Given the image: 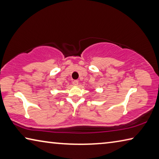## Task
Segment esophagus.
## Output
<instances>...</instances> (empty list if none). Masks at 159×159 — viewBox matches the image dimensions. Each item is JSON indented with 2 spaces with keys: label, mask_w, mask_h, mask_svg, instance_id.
<instances>
[{
  "label": "esophagus",
  "mask_w": 159,
  "mask_h": 159,
  "mask_svg": "<svg viewBox=\"0 0 159 159\" xmlns=\"http://www.w3.org/2000/svg\"><path fill=\"white\" fill-rule=\"evenodd\" d=\"M73 84L74 85H78V84H79V80H74L73 81Z\"/></svg>",
  "instance_id": "obj_1"
}]
</instances>
